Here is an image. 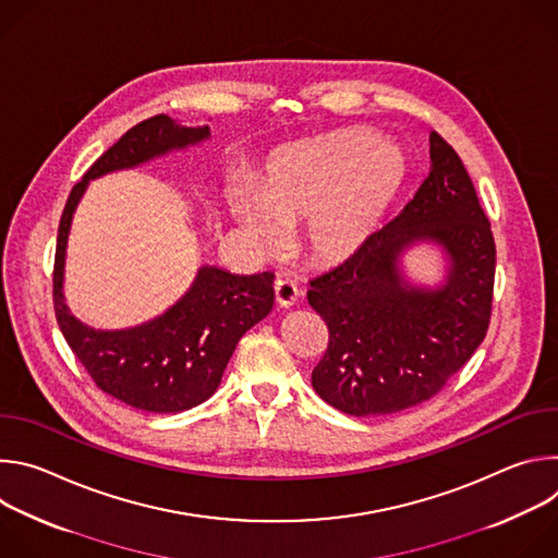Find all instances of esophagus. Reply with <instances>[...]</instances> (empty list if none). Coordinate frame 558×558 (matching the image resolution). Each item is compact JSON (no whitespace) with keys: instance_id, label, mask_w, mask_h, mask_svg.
Instances as JSON below:
<instances>
[{"instance_id":"1","label":"esophagus","mask_w":558,"mask_h":558,"mask_svg":"<svg viewBox=\"0 0 558 558\" xmlns=\"http://www.w3.org/2000/svg\"><path fill=\"white\" fill-rule=\"evenodd\" d=\"M274 293H276V302L284 308L293 306L300 298V289L291 282V280H276L274 284Z\"/></svg>"}]
</instances>
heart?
Here are the masks:
<instances>
[{
	"mask_svg": "<svg viewBox=\"0 0 558 558\" xmlns=\"http://www.w3.org/2000/svg\"><path fill=\"white\" fill-rule=\"evenodd\" d=\"M409 174L402 149L368 132H340L274 156L258 181H233L227 203L260 250H278L302 221L313 260L338 265L377 231Z\"/></svg>",
	"mask_w": 558,
	"mask_h": 558,
	"instance_id": "obj_1",
	"label": "heart"
}]
</instances>
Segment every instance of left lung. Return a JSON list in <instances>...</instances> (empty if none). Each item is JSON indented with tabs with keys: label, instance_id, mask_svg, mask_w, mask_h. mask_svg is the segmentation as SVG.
<instances>
[{
	"label": "left lung",
	"instance_id": "obj_1",
	"mask_svg": "<svg viewBox=\"0 0 558 558\" xmlns=\"http://www.w3.org/2000/svg\"><path fill=\"white\" fill-rule=\"evenodd\" d=\"M435 242L449 260L444 286L417 288L401 254ZM495 238L459 154L430 132V172L413 201L371 241L311 280L308 304L329 327L311 375L333 409L390 415L437 395L486 338L495 289Z\"/></svg>",
	"mask_w": 558,
	"mask_h": 558
}]
</instances>
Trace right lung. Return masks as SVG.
I'll return each mask as SVG.
<instances>
[{"label":"right lung","instance_id":"add662e5","mask_svg":"<svg viewBox=\"0 0 558 558\" xmlns=\"http://www.w3.org/2000/svg\"><path fill=\"white\" fill-rule=\"evenodd\" d=\"M205 138H209L207 125L187 128L168 114L141 121L104 151L72 187L59 222L52 274L59 329L104 392L147 413H181L214 395L238 340L274 306V274L238 276L205 265L187 293L163 315L132 329L97 331L76 320L63 302L70 222L93 179L136 168Z\"/></svg>","mask_w":558,"mask_h":558}]
</instances>
